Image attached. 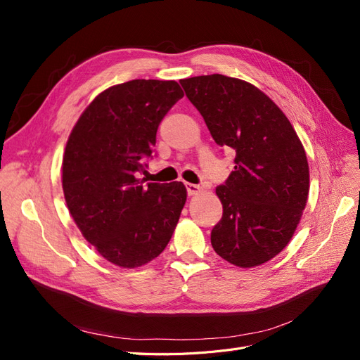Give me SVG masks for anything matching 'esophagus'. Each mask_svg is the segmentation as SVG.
Instances as JSON below:
<instances>
[{
  "mask_svg": "<svg viewBox=\"0 0 360 360\" xmlns=\"http://www.w3.org/2000/svg\"><path fill=\"white\" fill-rule=\"evenodd\" d=\"M184 186H186V189H188V193H189V195H197V193H200V192H201V188L198 186V184L186 183V184H184Z\"/></svg>",
  "mask_w": 360,
  "mask_h": 360,
  "instance_id": "34e87169",
  "label": "esophagus"
}]
</instances>
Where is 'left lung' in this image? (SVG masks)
<instances>
[{
	"instance_id": "obj_1",
	"label": "left lung",
	"mask_w": 360,
	"mask_h": 360,
	"mask_svg": "<svg viewBox=\"0 0 360 360\" xmlns=\"http://www.w3.org/2000/svg\"><path fill=\"white\" fill-rule=\"evenodd\" d=\"M216 144L236 151L234 171L216 188L222 219L214 252L237 267L267 263L300 222L309 192L304 148L278 105L246 81L204 75L180 81Z\"/></svg>"
}]
</instances>
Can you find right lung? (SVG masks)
I'll list each match as a JSON object with an SVG mask.
<instances>
[{
  "instance_id": "1",
  "label": "right lung",
  "mask_w": 360,
  "mask_h": 360,
  "mask_svg": "<svg viewBox=\"0 0 360 360\" xmlns=\"http://www.w3.org/2000/svg\"><path fill=\"white\" fill-rule=\"evenodd\" d=\"M183 90L176 81L112 85L85 108L63 156V192L76 226L106 261L135 269L171 240L188 192L181 181L144 183V158Z\"/></svg>"
}]
</instances>
